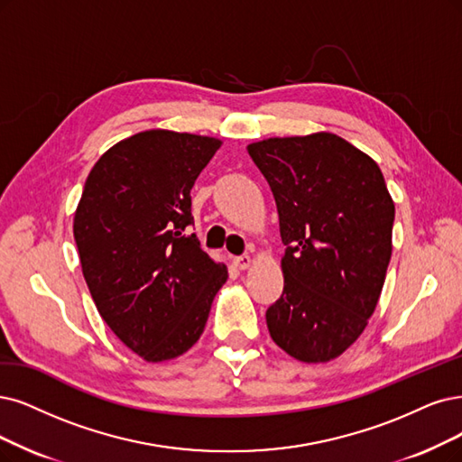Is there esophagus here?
<instances>
[{"instance_id":"34e87169","label":"esophagus","mask_w":462,"mask_h":462,"mask_svg":"<svg viewBox=\"0 0 462 462\" xmlns=\"http://www.w3.org/2000/svg\"><path fill=\"white\" fill-rule=\"evenodd\" d=\"M234 266L237 268V270H247L249 266H251V257H249V254H242V257H234Z\"/></svg>"}]
</instances>
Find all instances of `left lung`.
Segmentation results:
<instances>
[{
	"instance_id": "1",
	"label": "left lung",
	"mask_w": 462,
	"mask_h": 462,
	"mask_svg": "<svg viewBox=\"0 0 462 462\" xmlns=\"http://www.w3.org/2000/svg\"><path fill=\"white\" fill-rule=\"evenodd\" d=\"M247 152L274 194L285 245L270 337L299 362L335 360L364 333L384 285L394 225L384 177L333 133L274 136Z\"/></svg>"
}]
</instances>
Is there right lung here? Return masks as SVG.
<instances>
[{
    "label": "right lung",
    "instance_id": "1",
    "mask_svg": "<svg viewBox=\"0 0 462 462\" xmlns=\"http://www.w3.org/2000/svg\"><path fill=\"white\" fill-rule=\"evenodd\" d=\"M220 141L150 129L102 153L74 215L83 278L122 343L158 364L190 350L228 270L199 247L190 190Z\"/></svg>",
    "mask_w": 462,
    "mask_h": 462
}]
</instances>
